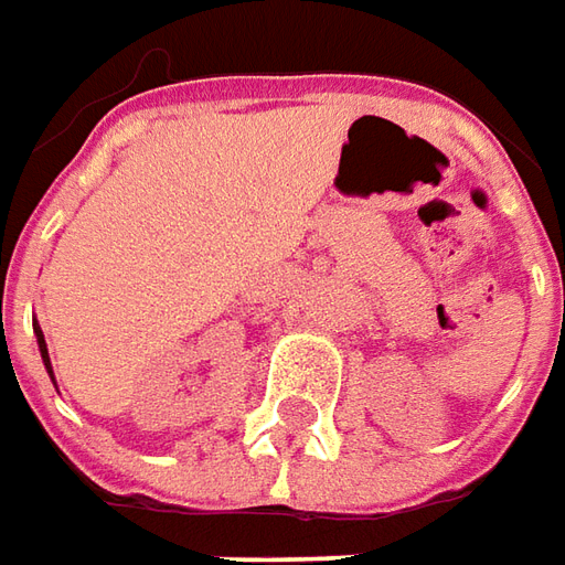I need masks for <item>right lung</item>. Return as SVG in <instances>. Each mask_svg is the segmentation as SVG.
<instances>
[{
    "instance_id": "add662e5",
    "label": "right lung",
    "mask_w": 565,
    "mask_h": 565,
    "mask_svg": "<svg viewBox=\"0 0 565 565\" xmlns=\"http://www.w3.org/2000/svg\"><path fill=\"white\" fill-rule=\"evenodd\" d=\"M35 338H39V350H42V359H45V367H47V374L54 377V371H51V359H47V347H45V334H42V328L35 326Z\"/></svg>"
}]
</instances>
